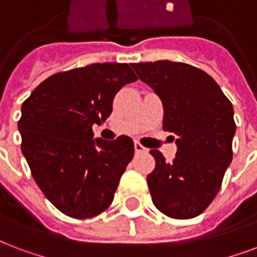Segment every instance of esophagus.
<instances>
[{
  "mask_svg": "<svg viewBox=\"0 0 257 257\" xmlns=\"http://www.w3.org/2000/svg\"><path fill=\"white\" fill-rule=\"evenodd\" d=\"M135 151H136L137 154H146L148 150H147L146 147H143L139 142H135Z\"/></svg>",
  "mask_w": 257,
  "mask_h": 257,
  "instance_id": "esophagus-1",
  "label": "esophagus"
}]
</instances>
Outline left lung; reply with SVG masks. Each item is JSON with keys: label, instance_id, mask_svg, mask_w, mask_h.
<instances>
[{"label": "left lung", "instance_id": "1", "mask_svg": "<svg viewBox=\"0 0 257 257\" xmlns=\"http://www.w3.org/2000/svg\"><path fill=\"white\" fill-rule=\"evenodd\" d=\"M131 66L162 99L163 131L176 136L171 163L160 151H150L155 158V170L147 176L152 202L167 217L194 218L215 198L232 162V103L209 74L190 64L158 60Z\"/></svg>", "mask_w": 257, "mask_h": 257}]
</instances>
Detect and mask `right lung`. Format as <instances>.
<instances>
[{
  "label": "right lung",
  "instance_id": "obj_1",
  "mask_svg": "<svg viewBox=\"0 0 257 257\" xmlns=\"http://www.w3.org/2000/svg\"><path fill=\"white\" fill-rule=\"evenodd\" d=\"M139 78L126 63H94L56 72L21 106V151L43 194L63 214L83 220L106 210L135 154L128 136L94 140L93 125Z\"/></svg>",
  "mask_w": 257,
  "mask_h": 257
}]
</instances>
